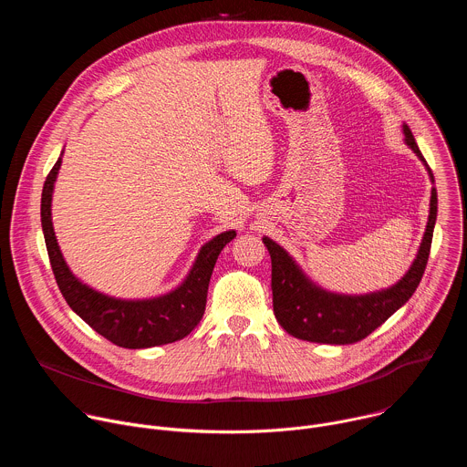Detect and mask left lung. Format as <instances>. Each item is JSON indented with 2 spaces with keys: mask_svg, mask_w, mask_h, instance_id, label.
<instances>
[{
  "mask_svg": "<svg viewBox=\"0 0 467 467\" xmlns=\"http://www.w3.org/2000/svg\"><path fill=\"white\" fill-rule=\"evenodd\" d=\"M403 135L407 146L423 162L431 182H434V175L407 123H403ZM436 214L438 193L432 186L427 229L409 272L389 288L360 296L337 294L317 286L285 247H281L272 238L264 236L262 242L268 247L272 256L274 312L281 327L288 335L299 340L317 344L346 346L364 340L393 312L401 308L416 292L429 260Z\"/></svg>",
  "mask_w": 467,
  "mask_h": 467,
  "instance_id": "obj_1",
  "label": "left lung"
}]
</instances>
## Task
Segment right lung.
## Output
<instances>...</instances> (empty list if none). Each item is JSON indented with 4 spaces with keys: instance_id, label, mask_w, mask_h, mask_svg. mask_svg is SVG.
Wrapping results in <instances>:
<instances>
[{
    "instance_id": "obj_1",
    "label": "right lung",
    "mask_w": 467,
    "mask_h": 467,
    "mask_svg": "<svg viewBox=\"0 0 467 467\" xmlns=\"http://www.w3.org/2000/svg\"><path fill=\"white\" fill-rule=\"evenodd\" d=\"M62 153L46 177L40 218L51 270L66 303L98 335L125 349H148L182 340L205 314L214 264L222 249L236 236V231H225L209 240L199 249L184 281L162 296L148 299H121L98 292L76 277L68 268L53 231L51 197L62 164Z\"/></svg>"
}]
</instances>
